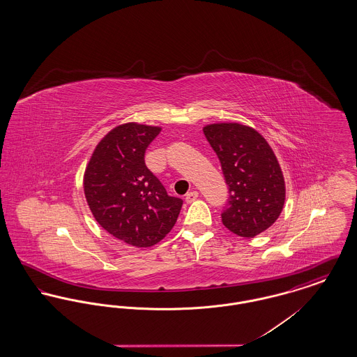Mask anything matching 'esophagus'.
<instances>
[{
    "instance_id": "esophagus-1",
    "label": "esophagus",
    "mask_w": 357,
    "mask_h": 357,
    "mask_svg": "<svg viewBox=\"0 0 357 357\" xmlns=\"http://www.w3.org/2000/svg\"><path fill=\"white\" fill-rule=\"evenodd\" d=\"M198 191H190V192H187L186 198H185V201H186V204H191V202H194L197 198H198Z\"/></svg>"
}]
</instances>
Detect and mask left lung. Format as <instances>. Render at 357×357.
I'll return each instance as SVG.
<instances>
[{
    "mask_svg": "<svg viewBox=\"0 0 357 357\" xmlns=\"http://www.w3.org/2000/svg\"><path fill=\"white\" fill-rule=\"evenodd\" d=\"M204 134L221 162L229 187L222 223L239 237L253 238L271 227L285 202V182L268 142L238 123H218Z\"/></svg>",
    "mask_w": 357,
    "mask_h": 357,
    "instance_id": "8db88e82",
    "label": "left lung"
}]
</instances>
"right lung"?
Here are the masks:
<instances>
[{"instance_id":"add662e5","label":"right lung","mask_w":357,"mask_h":357,"mask_svg":"<svg viewBox=\"0 0 357 357\" xmlns=\"http://www.w3.org/2000/svg\"><path fill=\"white\" fill-rule=\"evenodd\" d=\"M159 132V127L121 124L102 137L85 170V198L95 220L136 248L166 237L183 204L146 166L144 153Z\"/></svg>"}]
</instances>
